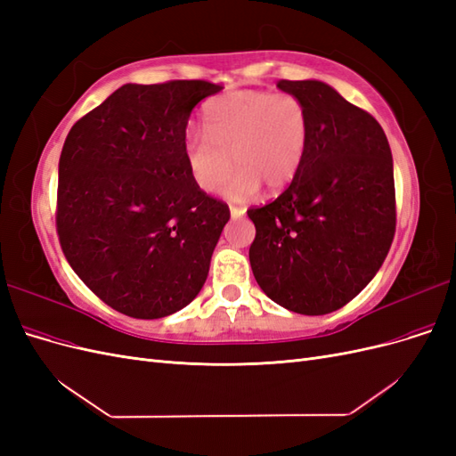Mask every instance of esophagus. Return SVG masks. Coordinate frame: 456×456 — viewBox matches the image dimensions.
<instances>
[{"mask_svg": "<svg viewBox=\"0 0 456 456\" xmlns=\"http://www.w3.org/2000/svg\"><path fill=\"white\" fill-rule=\"evenodd\" d=\"M230 215L233 218H240L245 215V207H238V205H230Z\"/></svg>", "mask_w": 456, "mask_h": 456, "instance_id": "obj_1", "label": "esophagus"}]
</instances>
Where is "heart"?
Instances as JSON below:
<instances>
[{"label":"heart","instance_id":"b5f03b06","mask_svg":"<svg viewBox=\"0 0 456 456\" xmlns=\"http://www.w3.org/2000/svg\"><path fill=\"white\" fill-rule=\"evenodd\" d=\"M205 131H188L184 158L198 188L213 191L236 165L241 169L228 194L245 198L260 184L280 194L306 159L312 116L306 102L291 93L232 91L205 108Z\"/></svg>","mask_w":456,"mask_h":456}]
</instances>
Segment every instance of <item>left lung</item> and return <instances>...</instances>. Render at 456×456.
Wrapping results in <instances>:
<instances>
[{
  "label": "left lung",
  "mask_w": 456,
  "mask_h": 456,
  "mask_svg": "<svg viewBox=\"0 0 456 456\" xmlns=\"http://www.w3.org/2000/svg\"><path fill=\"white\" fill-rule=\"evenodd\" d=\"M306 102L310 148L273 201L251 207L255 280L280 306L335 312L375 278L395 233V186L380 123L322 81L280 79Z\"/></svg>",
  "instance_id": "left-lung-1"
}]
</instances>
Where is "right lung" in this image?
<instances>
[{"instance_id": "1", "label": "right lung", "mask_w": 456, "mask_h": 456, "mask_svg": "<svg viewBox=\"0 0 456 456\" xmlns=\"http://www.w3.org/2000/svg\"><path fill=\"white\" fill-rule=\"evenodd\" d=\"M223 86L127 84L74 123L59 161L57 233L66 260L114 310L158 320L207 280L230 209L191 178V110Z\"/></svg>"}]
</instances>
